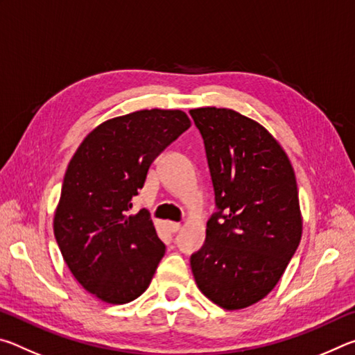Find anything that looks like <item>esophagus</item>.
Returning <instances> with one entry per match:
<instances>
[{
  "mask_svg": "<svg viewBox=\"0 0 355 355\" xmlns=\"http://www.w3.org/2000/svg\"><path fill=\"white\" fill-rule=\"evenodd\" d=\"M166 227H167V230H169V232L177 233L180 228H182V224H178V222H167Z\"/></svg>",
  "mask_w": 355,
  "mask_h": 355,
  "instance_id": "1",
  "label": "esophagus"
}]
</instances>
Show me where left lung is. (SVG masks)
<instances>
[{"instance_id":"left-lung-1","label":"left lung","mask_w":355,"mask_h":355,"mask_svg":"<svg viewBox=\"0 0 355 355\" xmlns=\"http://www.w3.org/2000/svg\"><path fill=\"white\" fill-rule=\"evenodd\" d=\"M205 144L216 211L191 255L196 284L225 310L258 302L277 285L302 236L293 166L272 135L227 107L189 111Z\"/></svg>"}]
</instances>
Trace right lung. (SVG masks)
<instances>
[{
    "instance_id": "add662e5",
    "label": "right lung",
    "mask_w": 355,
    "mask_h": 355,
    "mask_svg": "<svg viewBox=\"0 0 355 355\" xmlns=\"http://www.w3.org/2000/svg\"><path fill=\"white\" fill-rule=\"evenodd\" d=\"M191 127L180 110H142L106 120L70 159L53 228L70 272L107 304H127L147 290L166 245L147 209L131 199L150 164Z\"/></svg>"
}]
</instances>
